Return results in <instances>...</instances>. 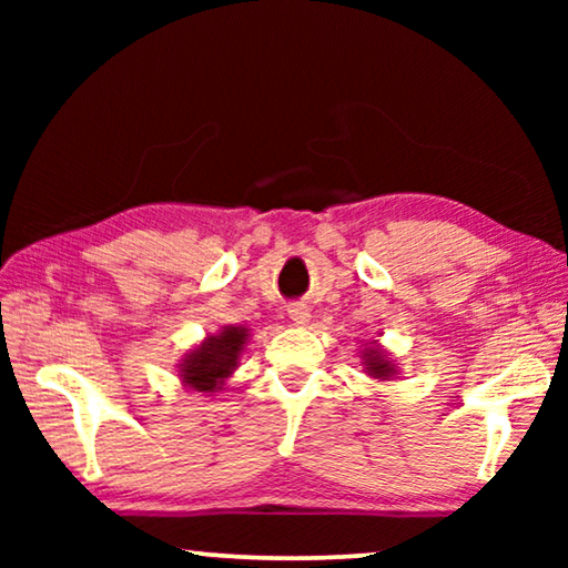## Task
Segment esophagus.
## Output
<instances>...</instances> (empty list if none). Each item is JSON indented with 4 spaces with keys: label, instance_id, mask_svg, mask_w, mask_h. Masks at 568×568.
Returning a JSON list of instances; mask_svg holds the SVG:
<instances>
[{
    "label": "esophagus",
    "instance_id": "1",
    "mask_svg": "<svg viewBox=\"0 0 568 568\" xmlns=\"http://www.w3.org/2000/svg\"><path fill=\"white\" fill-rule=\"evenodd\" d=\"M291 321L295 323V325H307L311 323V311H307L305 305H291Z\"/></svg>",
    "mask_w": 568,
    "mask_h": 568
}]
</instances>
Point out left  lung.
Segmentation results:
<instances>
[{"label":"left lung","instance_id":"8db88e82","mask_svg":"<svg viewBox=\"0 0 568 568\" xmlns=\"http://www.w3.org/2000/svg\"><path fill=\"white\" fill-rule=\"evenodd\" d=\"M361 363H363V371L368 373L371 378H378V381H390L398 376L396 371V363L388 358V353L381 348V345L373 341V343H365L363 351H361Z\"/></svg>","mask_w":568,"mask_h":568}]
</instances>
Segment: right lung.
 Listing matches in <instances>:
<instances>
[{
  "label": "right lung",
  "instance_id": "add662e5",
  "mask_svg": "<svg viewBox=\"0 0 568 568\" xmlns=\"http://www.w3.org/2000/svg\"><path fill=\"white\" fill-rule=\"evenodd\" d=\"M250 331L243 325H223L217 333L195 345L185 358L178 363L180 383L195 393L215 396L223 390L225 381L237 368V358L243 353Z\"/></svg>",
  "mask_w": 568,
  "mask_h": 568
}]
</instances>
